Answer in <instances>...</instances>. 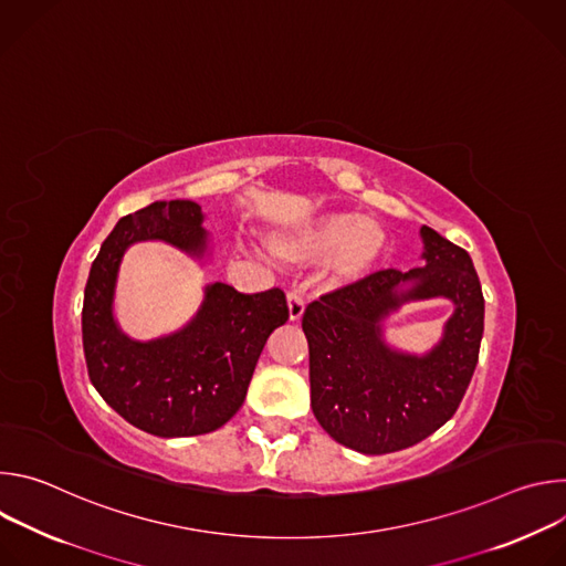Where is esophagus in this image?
I'll return each mask as SVG.
<instances>
[{"mask_svg": "<svg viewBox=\"0 0 566 566\" xmlns=\"http://www.w3.org/2000/svg\"><path fill=\"white\" fill-rule=\"evenodd\" d=\"M286 302H289V317H291L293 322L300 319L302 313H304V297H302V293L289 291V293H286Z\"/></svg>", "mask_w": 566, "mask_h": 566, "instance_id": "esophagus-1", "label": "esophagus"}]
</instances>
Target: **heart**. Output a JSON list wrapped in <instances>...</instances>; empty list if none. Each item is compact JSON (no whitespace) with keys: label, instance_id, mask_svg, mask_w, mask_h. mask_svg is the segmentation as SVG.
Segmentation results:
<instances>
[{"label":"heart","instance_id":"1","mask_svg":"<svg viewBox=\"0 0 566 566\" xmlns=\"http://www.w3.org/2000/svg\"><path fill=\"white\" fill-rule=\"evenodd\" d=\"M387 244L385 230L358 212H325L273 239V253L291 264L332 255L329 269L338 282L367 275Z\"/></svg>","mask_w":566,"mask_h":566}]
</instances>
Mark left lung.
Returning <instances> with one entry per match:
<instances>
[{
	"mask_svg": "<svg viewBox=\"0 0 566 566\" xmlns=\"http://www.w3.org/2000/svg\"><path fill=\"white\" fill-rule=\"evenodd\" d=\"M426 266L376 271L322 293L302 315L311 408L338 443L363 454L406 450L437 432L470 385L483 334V293L470 255L421 228ZM415 281L408 292H396ZM443 294L455 302L444 340L423 359L387 350L379 319L400 301Z\"/></svg>",
	"mask_w": 566,
	"mask_h": 566,
	"instance_id": "1",
	"label": "left lung"
}]
</instances>
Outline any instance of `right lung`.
I'll use <instances>...</instances> for the list:
<instances>
[{
    "instance_id": "right-lung-1",
    "label": "right lung",
    "mask_w": 566,
    "mask_h": 566,
    "mask_svg": "<svg viewBox=\"0 0 566 566\" xmlns=\"http://www.w3.org/2000/svg\"><path fill=\"white\" fill-rule=\"evenodd\" d=\"M201 221V206L181 199L123 217L103 241L85 286L83 347L94 387L127 423L164 439L206 434L230 421L269 336L289 319L282 289L239 293L214 282L184 332L149 343L120 334L112 300L125 249L164 239L201 258L208 239Z\"/></svg>"
}]
</instances>
